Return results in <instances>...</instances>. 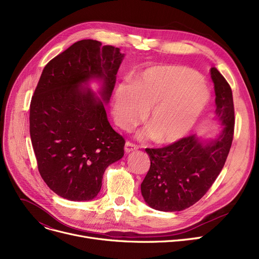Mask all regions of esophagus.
I'll list each match as a JSON object with an SVG mask.
<instances>
[{"label":"esophagus","instance_id":"obj_1","mask_svg":"<svg viewBox=\"0 0 259 259\" xmlns=\"http://www.w3.org/2000/svg\"><path fill=\"white\" fill-rule=\"evenodd\" d=\"M135 150H138V146H135L134 144H132L130 142H126V144H125V152L126 153H130Z\"/></svg>","mask_w":259,"mask_h":259}]
</instances>
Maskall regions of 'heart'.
<instances>
[{
    "label": "heart",
    "instance_id": "heart-1",
    "mask_svg": "<svg viewBox=\"0 0 259 259\" xmlns=\"http://www.w3.org/2000/svg\"><path fill=\"white\" fill-rule=\"evenodd\" d=\"M209 100V90L196 71L184 66L158 65L144 70L131 85L116 87L113 116L119 127L127 129L147 110L148 126L140 137L172 144L195 126Z\"/></svg>",
    "mask_w": 259,
    "mask_h": 259
}]
</instances>
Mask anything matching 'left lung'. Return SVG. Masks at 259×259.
<instances>
[{
	"mask_svg": "<svg viewBox=\"0 0 259 259\" xmlns=\"http://www.w3.org/2000/svg\"><path fill=\"white\" fill-rule=\"evenodd\" d=\"M215 91V120L222 127L214 138L196 134L164 148L146 149L151 166L141 185L152 209L175 212L194 205L207 193L224 168L234 133L233 95L226 78L211 68Z\"/></svg>",
	"mask_w": 259,
	"mask_h": 259,
	"instance_id": "8db88e82",
	"label": "left lung"
}]
</instances>
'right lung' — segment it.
<instances>
[{"label":"right lung","instance_id":"obj_1","mask_svg":"<svg viewBox=\"0 0 259 259\" xmlns=\"http://www.w3.org/2000/svg\"><path fill=\"white\" fill-rule=\"evenodd\" d=\"M125 54L95 39L71 45L44 68L30 104V138L40 176L72 201L99 194L105 170L124 156L125 141L105 106ZM98 81L94 93L90 87Z\"/></svg>","mask_w":259,"mask_h":259}]
</instances>
